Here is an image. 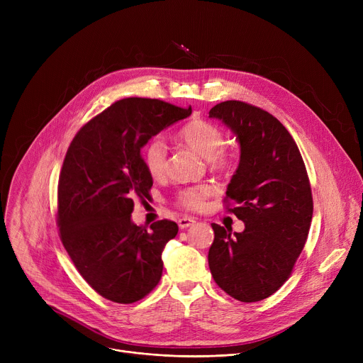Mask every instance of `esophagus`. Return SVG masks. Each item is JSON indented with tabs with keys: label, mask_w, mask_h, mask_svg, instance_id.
Instances as JSON below:
<instances>
[{
	"label": "esophagus",
	"mask_w": 363,
	"mask_h": 363,
	"mask_svg": "<svg viewBox=\"0 0 363 363\" xmlns=\"http://www.w3.org/2000/svg\"><path fill=\"white\" fill-rule=\"evenodd\" d=\"M194 219L193 218H188V216H182V218H179V220H178V225H179V228L181 230H185V228H188V226H191V225H194Z\"/></svg>",
	"instance_id": "1"
}]
</instances>
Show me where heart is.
Segmentation results:
<instances>
[{
	"mask_svg": "<svg viewBox=\"0 0 363 363\" xmlns=\"http://www.w3.org/2000/svg\"><path fill=\"white\" fill-rule=\"evenodd\" d=\"M178 138L188 148L196 151L197 155L207 159L208 167L218 174L230 175L238 166L237 152L223 147L225 133L223 130L204 119H193L185 123L178 130ZM143 162L148 175L155 179H160L166 175L167 159L166 145L160 138L151 140L143 152ZM215 186L211 184H201L197 186H189L181 189L177 196V204L186 211L199 212L204 207L206 200L213 196Z\"/></svg>",
	"mask_w": 363,
	"mask_h": 363,
	"instance_id": "b5f03b06",
	"label": "heart"
}]
</instances>
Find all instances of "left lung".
<instances>
[{"mask_svg":"<svg viewBox=\"0 0 363 363\" xmlns=\"http://www.w3.org/2000/svg\"><path fill=\"white\" fill-rule=\"evenodd\" d=\"M208 116L220 119L240 141V164L223 203L245 223L234 235L212 223L208 268L228 296L259 301L290 278L306 244L313 215L308 170L290 132L266 110L230 100Z\"/></svg>","mask_w":363,"mask_h":363,"instance_id":"8db88e82","label":"left lung"}]
</instances>
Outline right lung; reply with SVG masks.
Segmentation results:
<instances>
[{
	"instance_id": "add662e5",
	"label": "right lung",
	"mask_w": 363,
	"mask_h": 363,
	"mask_svg": "<svg viewBox=\"0 0 363 363\" xmlns=\"http://www.w3.org/2000/svg\"><path fill=\"white\" fill-rule=\"evenodd\" d=\"M191 114L156 99L129 97L86 122L72 140L57 186V225L82 278L104 298L130 304L156 289L162 252L178 234L174 220L137 226L133 200L150 197L152 178L141 148Z\"/></svg>"
}]
</instances>
